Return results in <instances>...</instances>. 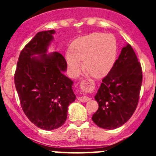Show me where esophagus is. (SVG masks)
<instances>
[{
    "label": "esophagus",
    "instance_id": "obj_1",
    "mask_svg": "<svg viewBox=\"0 0 156 156\" xmlns=\"http://www.w3.org/2000/svg\"><path fill=\"white\" fill-rule=\"evenodd\" d=\"M93 85V81L92 80H87V81H82V82L81 83V87L82 88H90L91 87H92ZM78 100H80V101L81 102H84V103H85V102H87L89 101L90 99L89 98V97H86V96H83V97H80L79 98H78Z\"/></svg>",
    "mask_w": 156,
    "mask_h": 156
}]
</instances>
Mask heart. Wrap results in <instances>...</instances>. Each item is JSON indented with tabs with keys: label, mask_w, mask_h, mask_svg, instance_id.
<instances>
[{
	"label": "heart",
	"mask_w": 156,
	"mask_h": 156,
	"mask_svg": "<svg viewBox=\"0 0 156 156\" xmlns=\"http://www.w3.org/2000/svg\"><path fill=\"white\" fill-rule=\"evenodd\" d=\"M118 55V44L113 34L92 33L74 41L66 54L68 66L77 75L83 66L93 77L103 78L112 70Z\"/></svg>",
	"instance_id": "heart-1"
}]
</instances>
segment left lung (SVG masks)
<instances>
[{
  "instance_id": "1",
  "label": "left lung",
  "mask_w": 156,
  "mask_h": 156,
  "mask_svg": "<svg viewBox=\"0 0 156 156\" xmlns=\"http://www.w3.org/2000/svg\"><path fill=\"white\" fill-rule=\"evenodd\" d=\"M142 81L140 62L127 44L96 94L99 108L92 116L94 123L108 130L126 123L138 105Z\"/></svg>"
}]
</instances>
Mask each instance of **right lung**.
<instances>
[{"label": "right lung", "mask_w": 156, "mask_h": 156, "mask_svg": "<svg viewBox=\"0 0 156 156\" xmlns=\"http://www.w3.org/2000/svg\"><path fill=\"white\" fill-rule=\"evenodd\" d=\"M54 33L36 34L20 53L14 75L23 112L30 122L47 130L65 123L69 106L76 99L73 81L63 74L67 69L64 56L58 52L47 53Z\"/></svg>", "instance_id": "right-lung-1"}]
</instances>
